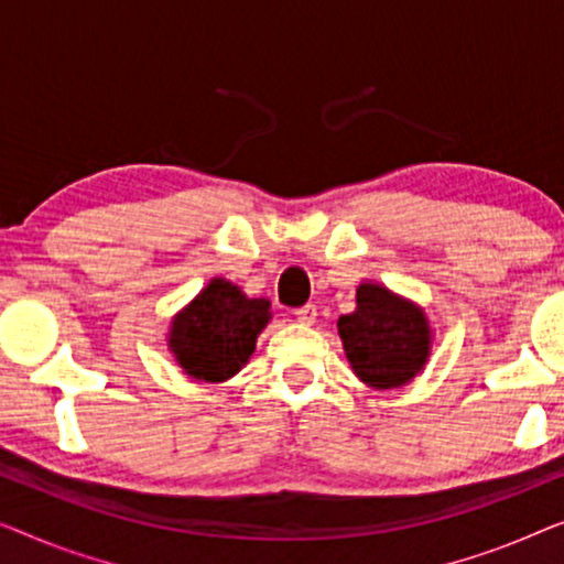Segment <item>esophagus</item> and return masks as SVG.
Listing matches in <instances>:
<instances>
[{
    "mask_svg": "<svg viewBox=\"0 0 564 564\" xmlns=\"http://www.w3.org/2000/svg\"><path fill=\"white\" fill-rule=\"evenodd\" d=\"M293 314H296V322H301V324H314L316 322V306L314 304L301 306Z\"/></svg>",
    "mask_w": 564,
    "mask_h": 564,
    "instance_id": "obj_1",
    "label": "esophagus"
}]
</instances>
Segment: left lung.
I'll list each match as a JSON object with an SVG mask.
<instances>
[{
  "label": "left lung",
  "mask_w": 564,
  "mask_h": 564,
  "mask_svg": "<svg viewBox=\"0 0 564 564\" xmlns=\"http://www.w3.org/2000/svg\"><path fill=\"white\" fill-rule=\"evenodd\" d=\"M355 301V312L337 322L355 376L378 391L406 386L430 358L432 329L426 314L414 301L395 296L380 283H360Z\"/></svg>",
  "instance_id": "8db88e82"
}]
</instances>
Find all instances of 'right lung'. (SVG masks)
Returning <instances> with one entry per match:
<instances>
[{
  "instance_id": "right-lung-1",
  "label": "right lung",
  "mask_w": 564,
  "mask_h": 564,
  "mask_svg": "<svg viewBox=\"0 0 564 564\" xmlns=\"http://www.w3.org/2000/svg\"><path fill=\"white\" fill-rule=\"evenodd\" d=\"M268 322L271 301L248 299L240 285L212 279L192 304L173 316L169 347L186 376L221 383L250 360Z\"/></svg>"
}]
</instances>
